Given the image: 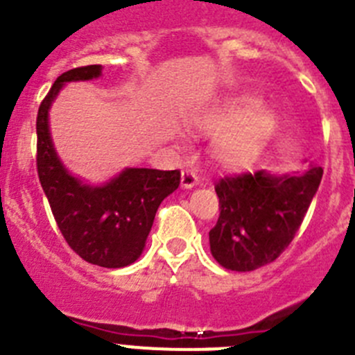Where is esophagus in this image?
Here are the masks:
<instances>
[{"mask_svg": "<svg viewBox=\"0 0 355 355\" xmlns=\"http://www.w3.org/2000/svg\"><path fill=\"white\" fill-rule=\"evenodd\" d=\"M197 184H199V175L193 171H183V174H181V187L188 190V188H193Z\"/></svg>", "mask_w": 355, "mask_h": 355, "instance_id": "34e87169", "label": "esophagus"}]
</instances>
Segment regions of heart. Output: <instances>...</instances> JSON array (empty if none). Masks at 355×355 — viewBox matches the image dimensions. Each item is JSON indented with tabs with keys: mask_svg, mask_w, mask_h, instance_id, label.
Segmentation results:
<instances>
[{
	"mask_svg": "<svg viewBox=\"0 0 355 355\" xmlns=\"http://www.w3.org/2000/svg\"><path fill=\"white\" fill-rule=\"evenodd\" d=\"M274 110L254 96H233L200 110L193 128L205 137H215L211 158L225 171H243L261 158L274 137Z\"/></svg>",
	"mask_w": 355,
	"mask_h": 355,
	"instance_id": "b5f03b06",
	"label": "heart"
}]
</instances>
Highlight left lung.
Listing matches in <instances>:
<instances>
[{"mask_svg":"<svg viewBox=\"0 0 355 355\" xmlns=\"http://www.w3.org/2000/svg\"><path fill=\"white\" fill-rule=\"evenodd\" d=\"M324 168L275 175L266 171L224 178L215 192L220 216L209 231V249L227 270L250 272L272 263L291 243L322 181Z\"/></svg>","mask_w":355,"mask_h":355,"instance_id":"left-lung-1","label":"left lung"}]
</instances>
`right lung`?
Wrapping results in <instances>:
<instances>
[{
	"label": "right lung",
	"instance_id": "1",
	"mask_svg": "<svg viewBox=\"0 0 355 355\" xmlns=\"http://www.w3.org/2000/svg\"><path fill=\"white\" fill-rule=\"evenodd\" d=\"M101 65H87L56 78L37 115V171L69 247L92 265L122 268L142 256L156 211L162 200L178 190L181 174L124 168L96 187L65 168L49 131V110L65 83L94 80L101 76Z\"/></svg>",
	"mask_w": 355,
	"mask_h": 355
}]
</instances>
